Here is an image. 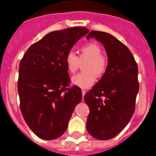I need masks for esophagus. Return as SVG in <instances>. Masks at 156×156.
Returning <instances> with one entry per match:
<instances>
[{
    "label": "esophagus",
    "instance_id": "34e87169",
    "mask_svg": "<svg viewBox=\"0 0 156 156\" xmlns=\"http://www.w3.org/2000/svg\"><path fill=\"white\" fill-rule=\"evenodd\" d=\"M86 91H85V90H83V91H82V94H83V99L84 98V96H85V94H86Z\"/></svg>",
    "mask_w": 156,
    "mask_h": 156
}]
</instances>
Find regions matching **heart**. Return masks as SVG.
<instances>
[{
	"label": "heart",
	"mask_w": 156,
	"mask_h": 156,
	"mask_svg": "<svg viewBox=\"0 0 156 156\" xmlns=\"http://www.w3.org/2000/svg\"><path fill=\"white\" fill-rule=\"evenodd\" d=\"M102 49L96 43H89L82 46L77 56L70 50L65 55V65L68 72L74 73L83 65L84 71L73 76L71 81L74 86L86 89L92 86L96 77L104 75L108 66V60L101 54Z\"/></svg>",
	"instance_id": "obj_1"
}]
</instances>
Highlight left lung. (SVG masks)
Wrapping results in <instances>:
<instances>
[{"label": "left lung", "instance_id": "8db88e82", "mask_svg": "<svg viewBox=\"0 0 156 156\" xmlns=\"http://www.w3.org/2000/svg\"><path fill=\"white\" fill-rule=\"evenodd\" d=\"M91 37L104 46L108 66L98 83L85 94L90 111L86 128L93 137L105 140L119 134L134 113L138 67L131 51L115 37L91 30L86 37Z\"/></svg>", "mask_w": 156, "mask_h": 156}]
</instances>
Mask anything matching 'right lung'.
Masks as SVG:
<instances>
[{"label": "right lung", "instance_id": "add662e5", "mask_svg": "<svg viewBox=\"0 0 156 156\" xmlns=\"http://www.w3.org/2000/svg\"><path fill=\"white\" fill-rule=\"evenodd\" d=\"M89 32L84 27L50 32L32 44L21 60L20 110L26 124L41 139L62 136L75 107L81 101V89L69 87L65 55Z\"/></svg>", "mask_w": 156, "mask_h": 156}]
</instances>
